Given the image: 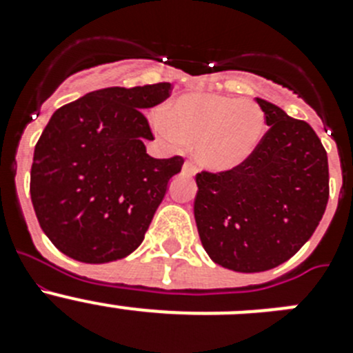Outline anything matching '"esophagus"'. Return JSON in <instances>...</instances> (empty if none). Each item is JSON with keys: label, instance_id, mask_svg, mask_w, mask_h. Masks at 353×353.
Returning a JSON list of instances; mask_svg holds the SVG:
<instances>
[{"label": "esophagus", "instance_id": "esophagus-1", "mask_svg": "<svg viewBox=\"0 0 353 353\" xmlns=\"http://www.w3.org/2000/svg\"><path fill=\"white\" fill-rule=\"evenodd\" d=\"M182 171H183V174H187V176H192V174L196 173V166H194V162L187 161L185 164H183Z\"/></svg>", "mask_w": 353, "mask_h": 353}]
</instances>
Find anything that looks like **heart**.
Returning a JSON list of instances; mask_svg holds the SVG:
<instances>
[{
    "instance_id": "obj_1",
    "label": "heart",
    "mask_w": 353,
    "mask_h": 353,
    "mask_svg": "<svg viewBox=\"0 0 353 353\" xmlns=\"http://www.w3.org/2000/svg\"><path fill=\"white\" fill-rule=\"evenodd\" d=\"M263 109L248 99L192 93L162 109L157 130L171 145H196L199 164L212 171L240 166L263 139Z\"/></svg>"
}]
</instances>
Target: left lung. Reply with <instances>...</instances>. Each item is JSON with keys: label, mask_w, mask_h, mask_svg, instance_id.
Listing matches in <instances>:
<instances>
[{"label": "left lung", "mask_w": 353, "mask_h": 353, "mask_svg": "<svg viewBox=\"0 0 353 353\" xmlns=\"http://www.w3.org/2000/svg\"><path fill=\"white\" fill-rule=\"evenodd\" d=\"M267 125L240 166L196 174L194 219L208 256L235 272L285 263L311 239L329 201V162L310 123L256 99Z\"/></svg>", "instance_id": "8db88e82"}]
</instances>
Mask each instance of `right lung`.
<instances>
[{
    "instance_id": "obj_1",
    "label": "right lung",
    "mask_w": 353,
    "mask_h": 353,
    "mask_svg": "<svg viewBox=\"0 0 353 353\" xmlns=\"http://www.w3.org/2000/svg\"><path fill=\"white\" fill-rule=\"evenodd\" d=\"M170 83L97 90L65 104L35 145L30 194L43 233L63 254L108 263L138 249L183 159H154L143 111Z\"/></svg>"
}]
</instances>
